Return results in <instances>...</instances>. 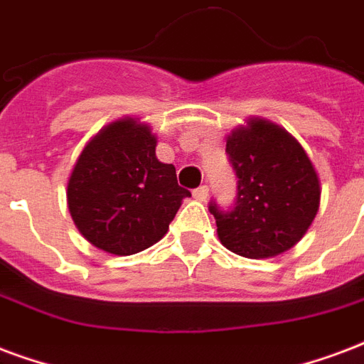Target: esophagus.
<instances>
[{
    "instance_id": "1",
    "label": "esophagus",
    "mask_w": 364,
    "mask_h": 364,
    "mask_svg": "<svg viewBox=\"0 0 364 364\" xmlns=\"http://www.w3.org/2000/svg\"><path fill=\"white\" fill-rule=\"evenodd\" d=\"M207 196H209V186L203 184L193 190V198L198 199V201H205V199H207Z\"/></svg>"
}]
</instances>
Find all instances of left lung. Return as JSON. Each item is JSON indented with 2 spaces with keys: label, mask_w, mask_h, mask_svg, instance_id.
Segmentation results:
<instances>
[{
  "label": "left lung",
  "mask_w": 364,
  "mask_h": 364,
  "mask_svg": "<svg viewBox=\"0 0 364 364\" xmlns=\"http://www.w3.org/2000/svg\"><path fill=\"white\" fill-rule=\"evenodd\" d=\"M226 155L236 174V199L220 207L211 199L220 244L250 259L294 247L313 223L321 184L307 153L286 130L267 120L232 134Z\"/></svg>",
  "instance_id": "8db88e82"
}]
</instances>
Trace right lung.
I'll return each mask as SVG.
<instances>
[{"instance_id": "add662e5", "label": "right lung", "mask_w": 364, "mask_h": 364, "mask_svg": "<svg viewBox=\"0 0 364 364\" xmlns=\"http://www.w3.org/2000/svg\"><path fill=\"white\" fill-rule=\"evenodd\" d=\"M157 140L146 124H109L84 147L67 188L68 211L90 244L134 255L157 244L192 193L176 168L155 157Z\"/></svg>"}]
</instances>
